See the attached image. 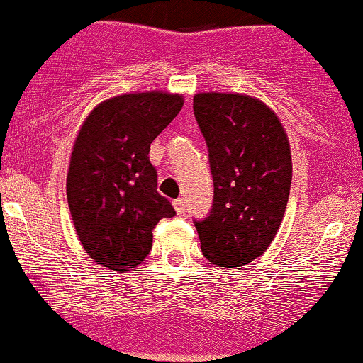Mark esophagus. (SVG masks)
I'll return each mask as SVG.
<instances>
[{"label":"esophagus","mask_w":363,"mask_h":363,"mask_svg":"<svg viewBox=\"0 0 363 363\" xmlns=\"http://www.w3.org/2000/svg\"><path fill=\"white\" fill-rule=\"evenodd\" d=\"M173 208H175L178 215H182V213L185 211V200H183V198H178V200L173 201Z\"/></svg>","instance_id":"34e87169"}]
</instances>
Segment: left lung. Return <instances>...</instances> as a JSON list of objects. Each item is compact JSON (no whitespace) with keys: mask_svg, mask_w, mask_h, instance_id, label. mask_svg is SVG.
I'll use <instances>...</instances> for the list:
<instances>
[{"mask_svg":"<svg viewBox=\"0 0 363 363\" xmlns=\"http://www.w3.org/2000/svg\"><path fill=\"white\" fill-rule=\"evenodd\" d=\"M193 111L215 185L213 208L195 221L213 264L241 269L274 240L292 180L291 145L274 112L245 94L200 92Z\"/></svg>","mask_w":363,"mask_h":363,"instance_id":"left-lung-1","label":"left lung"}]
</instances>
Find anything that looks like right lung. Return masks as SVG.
<instances>
[{
  "label": "right lung",
  "instance_id": "1",
  "mask_svg": "<svg viewBox=\"0 0 363 363\" xmlns=\"http://www.w3.org/2000/svg\"><path fill=\"white\" fill-rule=\"evenodd\" d=\"M182 107V94H122L94 107L81 125L66 191L79 240L97 264L138 266L152 250L157 223L175 215L157 191L148 152Z\"/></svg>",
  "mask_w": 363,
  "mask_h": 363
}]
</instances>
